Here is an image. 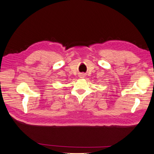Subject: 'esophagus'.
Listing matches in <instances>:
<instances>
[{
    "mask_svg": "<svg viewBox=\"0 0 154 154\" xmlns=\"http://www.w3.org/2000/svg\"><path fill=\"white\" fill-rule=\"evenodd\" d=\"M79 78H81V79H83L85 77V74L80 73L79 75Z\"/></svg>",
    "mask_w": 154,
    "mask_h": 154,
    "instance_id": "esophagus-1",
    "label": "esophagus"
}]
</instances>
